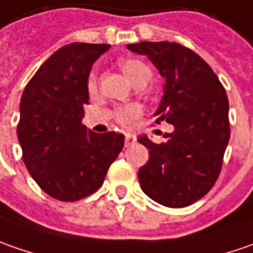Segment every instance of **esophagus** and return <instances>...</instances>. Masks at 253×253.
Wrapping results in <instances>:
<instances>
[{"instance_id": "esophagus-1", "label": "esophagus", "mask_w": 253, "mask_h": 253, "mask_svg": "<svg viewBox=\"0 0 253 253\" xmlns=\"http://www.w3.org/2000/svg\"><path fill=\"white\" fill-rule=\"evenodd\" d=\"M134 141H136L134 136H133V134H130V133H127L126 137H125V143H126V147L131 146V144H134Z\"/></svg>"}]
</instances>
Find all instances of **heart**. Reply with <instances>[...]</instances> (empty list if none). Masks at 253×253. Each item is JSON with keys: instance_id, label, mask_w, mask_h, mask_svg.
I'll return each instance as SVG.
<instances>
[{"instance_id": "obj_1", "label": "heart", "mask_w": 253, "mask_h": 253, "mask_svg": "<svg viewBox=\"0 0 253 253\" xmlns=\"http://www.w3.org/2000/svg\"><path fill=\"white\" fill-rule=\"evenodd\" d=\"M119 66L133 84H137V83L141 82L147 83L151 78L150 68L144 62L138 61V59H131V58L122 59L119 62ZM96 89H97V73L92 71L87 76V90L90 93H93V92H96ZM140 113H141L140 106L131 103V105L122 106V107L116 109L115 119L120 126L128 127L131 126V123L137 119Z\"/></svg>"}]
</instances>
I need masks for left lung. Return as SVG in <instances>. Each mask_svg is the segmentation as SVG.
Returning <instances> with one entry per match:
<instances>
[{
    "instance_id": "obj_1",
    "label": "left lung",
    "mask_w": 253,
    "mask_h": 253,
    "mask_svg": "<svg viewBox=\"0 0 253 253\" xmlns=\"http://www.w3.org/2000/svg\"><path fill=\"white\" fill-rule=\"evenodd\" d=\"M127 49L156 65L166 78L157 123L174 126L163 143L140 137L148 161L138 170L141 190L156 203L188 207L214 187L229 141V103L218 76L200 55L177 42H140Z\"/></svg>"
}]
</instances>
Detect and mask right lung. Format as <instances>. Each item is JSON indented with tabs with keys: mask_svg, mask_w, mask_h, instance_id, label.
<instances>
[{
	"mask_svg": "<svg viewBox=\"0 0 253 253\" xmlns=\"http://www.w3.org/2000/svg\"><path fill=\"white\" fill-rule=\"evenodd\" d=\"M107 43L73 42L41 65L19 103L17 134L22 160L41 190L73 203L97 191L125 146L115 131L97 134L82 125L89 103L87 76Z\"/></svg>",
	"mask_w": 253,
	"mask_h": 253,
	"instance_id": "obj_1",
	"label": "right lung"
}]
</instances>
